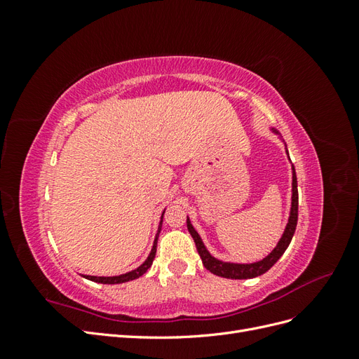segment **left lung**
<instances>
[{"label":"left lung","mask_w":359,"mask_h":359,"mask_svg":"<svg viewBox=\"0 0 359 359\" xmlns=\"http://www.w3.org/2000/svg\"><path fill=\"white\" fill-rule=\"evenodd\" d=\"M297 223H298V182H297V173H295V168H293V175H292V208H290V215H289V223L285 229L283 236L278 241L277 247L271 252L265 259L260 260V262L256 264H227V262H222V260H217L215 257H212L208 250L205 248L201 236L198 235V232L194 231V227L191 226L190 220L187 219V229L190 232V235L193 236L194 244H196L198 253L202 257V264L203 266L211 271L212 274L220 276L224 278H253L257 276L265 274L266 271L273 266L277 260L281 257L286 252V248L289 247L292 236L295 233L297 229Z\"/></svg>","instance_id":"1"}]
</instances>
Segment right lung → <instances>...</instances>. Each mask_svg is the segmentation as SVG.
Masks as SVG:
<instances>
[{"instance_id": "add662e5", "label": "right lung", "mask_w": 359, "mask_h": 359, "mask_svg": "<svg viewBox=\"0 0 359 359\" xmlns=\"http://www.w3.org/2000/svg\"><path fill=\"white\" fill-rule=\"evenodd\" d=\"M163 217V215H161ZM163 222V220H161ZM161 222H160V227H161ZM160 227H158V233H160ZM158 233L156 236V241H154V245H153V250H151V253L148 256V259L145 260V262L140 265L137 269L135 271H130V273L127 274H123V276H116V277H94V276H83L85 278H88L91 281H95V283H103V285H119V283H126V281H130V280H135V278H139L140 276H144L148 268L153 265V260L156 257V252H157V240H158Z\"/></svg>"}]
</instances>
